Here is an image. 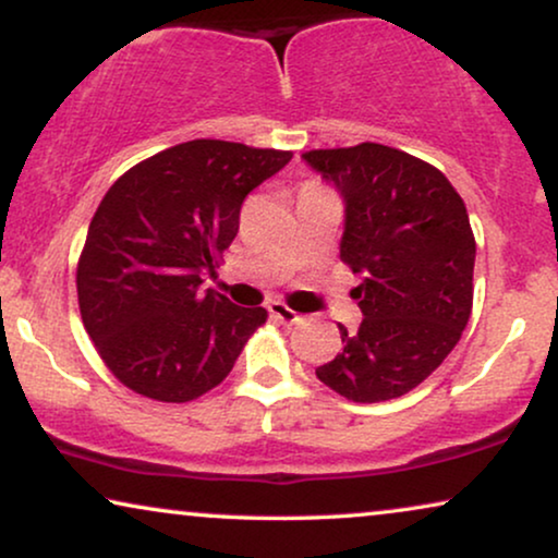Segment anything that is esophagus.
I'll use <instances>...</instances> for the list:
<instances>
[{
  "label": "esophagus",
  "instance_id": "1",
  "mask_svg": "<svg viewBox=\"0 0 558 558\" xmlns=\"http://www.w3.org/2000/svg\"><path fill=\"white\" fill-rule=\"evenodd\" d=\"M267 311H270L272 318H278V322H283V324H299L301 322V314H295L293 308H288L283 301H270V303H267Z\"/></svg>",
  "mask_w": 558,
  "mask_h": 558
}]
</instances>
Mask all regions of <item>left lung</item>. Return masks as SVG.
Segmentation results:
<instances>
[{"instance_id": "obj_1", "label": "left lung", "mask_w": 558, "mask_h": 558, "mask_svg": "<svg viewBox=\"0 0 558 558\" xmlns=\"http://www.w3.org/2000/svg\"><path fill=\"white\" fill-rule=\"evenodd\" d=\"M344 202L341 259L362 278L352 291L356 331L316 377L354 403L400 398L457 347L472 314L470 214L441 170L396 147L362 143L303 153Z\"/></svg>"}]
</instances>
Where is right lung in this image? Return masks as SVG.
I'll use <instances>...</instances> for the list:
<instances>
[{
	"instance_id": "obj_1",
	"label": "right lung",
	"mask_w": 558,
	"mask_h": 558,
	"mask_svg": "<svg viewBox=\"0 0 558 558\" xmlns=\"http://www.w3.org/2000/svg\"><path fill=\"white\" fill-rule=\"evenodd\" d=\"M293 153L191 140L107 191L78 259V308L96 352L140 396L185 403L232 373L265 308L202 288L240 229L252 189Z\"/></svg>"
}]
</instances>
